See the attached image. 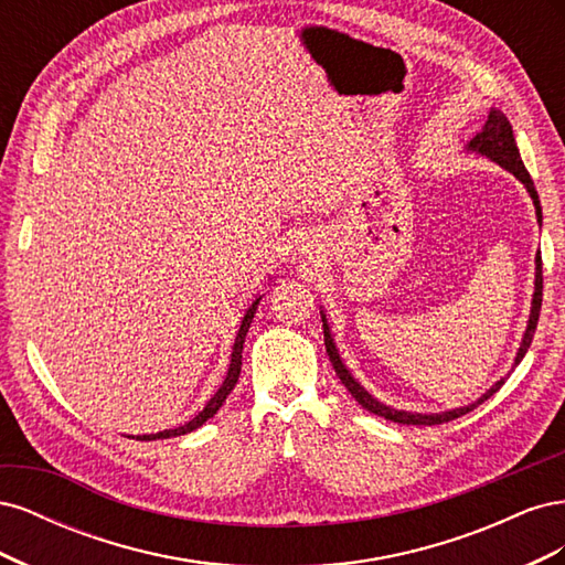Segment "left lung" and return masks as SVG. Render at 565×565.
Returning a JSON list of instances; mask_svg holds the SVG:
<instances>
[{"instance_id": "8db88e82", "label": "left lung", "mask_w": 565, "mask_h": 565, "mask_svg": "<svg viewBox=\"0 0 565 565\" xmlns=\"http://www.w3.org/2000/svg\"><path fill=\"white\" fill-rule=\"evenodd\" d=\"M469 148H471V150H478V152H481V156H486V158H490L492 162H498L500 167H504L507 172L514 174V177L527 188L530 198H533V202H535L537 221L542 224V207H540V198H537V191H535V185H533V179H530L527 169H525V164H523V160H521V156H519V148H516V141H514V131H511L509 119H507L500 110H490L483 129L476 134V139H471ZM535 264H537V273H535L533 311H530L527 330H525V334H523L521 349H519V353H516V365L523 361V355L527 353L530 344H533V337H535V330H537V320H540V309H542V256H540V252H537ZM322 332H324V349H328L330 363H332V367H334V372H337V377L341 380V384H344V386L349 388L351 396H353L358 403H361L365 409H370V413L380 415V417H384V419H388V422H396V424L436 426V424L452 422V419H457V417H461V415L471 413L473 407H478L483 401H488V398L492 396V393L500 391V386L504 384V380H500L498 384H494V386L486 393L483 398H478L476 403H471V405H467V407L450 409V413H440V415H413V413H403V409H391V407H386L384 403L374 401V398L370 396V393L351 377V372L344 367V363H341V358H339V353H337V349H334V341H332V337H330V328H328V322H324V318H322Z\"/></svg>"}]
</instances>
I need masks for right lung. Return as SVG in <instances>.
Here are the masks:
<instances>
[{
    "instance_id": "right-lung-1",
    "label": "right lung",
    "mask_w": 565,
    "mask_h": 565,
    "mask_svg": "<svg viewBox=\"0 0 565 565\" xmlns=\"http://www.w3.org/2000/svg\"><path fill=\"white\" fill-rule=\"evenodd\" d=\"M259 301H262V299H256V301L249 306V309H247V313H245V318H243V324H241V330H237V337H235L233 353H231V367H228L226 380H224V384H221V388L214 393V398H212L207 405H204L202 413H200V415H195V417H193L191 422H188V424H183V426H177V429H167V431H160V434H150V436H136V440H156V438H172V436H183V434H188V431L198 429V426H202L204 422L212 419V417L218 413V407L226 403L228 393H231V391H233V386L237 384V377H241L245 334H247V330H249L252 318H254V313H256V306H259Z\"/></svg>"
}]
</instances>
